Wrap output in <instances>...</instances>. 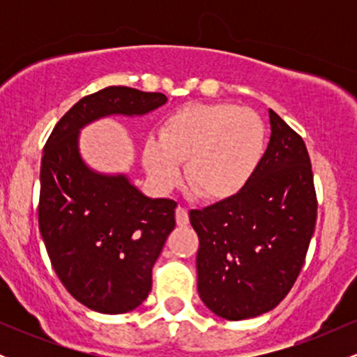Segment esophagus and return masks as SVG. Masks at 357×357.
Masks as SVG:
<instances>
[{
	"instance_id": "obj_1",
	"label": "esophagus",
	"mask_w": 357,
	"mask_h": 357,
	"mask_svg": "<svg viewBox=\"0 0 357 357\" xmlns=\"http://www.w3.org/2000/svg\"><path fill=\"white\" fill-rule=\"evenodd\" d=\"M176 223H178L179 227H186V225L190 223V215H188L186 208L183 206L176 208Z\"/></svg>"
}]
</instances>
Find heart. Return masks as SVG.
<instances>
[{
    "label": "heart",
    "instance_id": "heart-1",
    "mask_svg": "<svg viewBox=\"0 0 357 357\" xmlns=\"http://www.w3.org/2000/svg\"><path fill=\"white\" fill-rule=\"evenodd\" d=\"M267 149V127L253 110L235 104H188L159 124V137L142 146V162L161 191L181 178L206 199L233 198L255 176Z\"/></svg>",
    "mask_w": 357,
    "mask_h": 357
}]
</instances>
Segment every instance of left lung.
Returning a JSON list of instances; mask_svg holds the SVG:
<instances>
[{
    "instance_id": "8db88e82",
    "label": "left lung",
    "mask_w": 357,
    "mask_h": 357,
    "mask_svg": "<svg viewBox=\"0 0 357 357\" xmlns=\"http://www.w3.org/2000/svg\"><path fill=\"white\" fill-rule=\"evenodd\" d=\"M268 117L267 151L245 190L190 211L199 238V297L228 321L257 317L284 301L304 265L317 218L304 141L272 109Z\"/></svg>"
}]
</instances>
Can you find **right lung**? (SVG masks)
Wrapping results in <instances>:
<instances>
[{"label": "right lung", "mask_w": 357, "mask_h": 357, "mask_svg": "<svg viewBox=\"0 0 357 357\" xmlns=\"http://www.w3.org/2000/svg\"><path fill=\"white\" fill-rule=\"evenodd\" d=\"M166 102L159 92L102 89L77 102L45 144L40 233L61 284L96 312L124 314L146 301L178 203L147 198L126 174L89 167L79 149L80 129L102 117L144 116Z\"/></svg>", "instance_id": "obj_1"}]
</instances>
